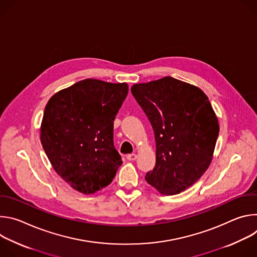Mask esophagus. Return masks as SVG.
I'll return each mask as SVG.
<instances>
[{
  "label": "esophagus",
  "mask_w": 257,
  "mask_h": 257,
  "mask_svg": "<svg viewBox=\"0 0 257 257\" xmlns=\"http://www.w3.org/2000/svg\"><path fill=\"white\" fill-rule=\"evenodd\" d=\"M136 159H137V155H136V154H131V155H128V156H127V160H128V161L133 162V161H135Z\"/></svg>",
  "instance_id": "esophagus-1"
}]
</instances>
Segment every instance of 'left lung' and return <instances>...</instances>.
I'll return each instance as SVG.
<instances>
[{
  "label": "left lung",
  "mask_w": 257,
  "mask_h": 257,
  "mask_svg": "<svg viewBox=\"0 0 257 257\" xmlns=\"http://www.w3.org/2000/svg\"><path fill=\"white\" fill-rule=\"evenodd\" d=\"M131 92L148 116L156 138V167L146 182L164 195L184 191L208 169L219 126L206 94L166 76L136 83Z\"/></svg>",
  "instance_id": "left-lung-1"
}]
</instances>
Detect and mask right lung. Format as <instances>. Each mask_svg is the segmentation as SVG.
<instances>
[{
	"label": "right lung",
	"mask_w": 257,
	"mask_h": 257,
	"mask_svg": "<svg viewBox=\"0 0 257 257\" xmlns=\"http://www.w3.org/2000/svg\"><path fill=\"white\" fill-rule=\"evenodd\" d=\"M127 83L87 78L48 101L41 142L56 173L73 188L93 194L111 183L122 165L114 146V120Z\"/></svg>",
	"instance_id": "add662e5"
}]
</instances>
